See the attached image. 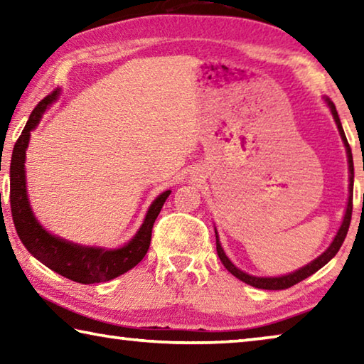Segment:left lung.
Listing matches in <instances>:
<instances>
[{"label":"left lung","mask_w":364,"mask_h":364,"mask_svg":"<svg viewBox=\"0 0 364 364\" xmlns=\"http://www.w3.org/2000/svg\"><path fill=\"white\" fill-rule=\"evenodd\" d=\"M329 104L331 107V112L334 115V120L337 123V128L338 132H341V136L343 139V144L347 147V154H348V167H350V197H348V205H347V210H345V217H343V223L341 226V230H338L337 236L334 237V241L329 245V249L324 252L323 255H319L316 260H313L311 263H308L306 267L300 268L299 271H295V273L291 274H286V276H281V278H255V276H250L247 273H244L239 268L234 267V264L230 262V258L225 255L223 249H221V244H220V239H218V234L215 231V236H217V254L220 257L221 263L225 264V268L230 271L231 274L236 276L237 279L244 281L245 284H250L254 287L258 289H267V291H282V289H289L297 284V282L306 279L308 276H311L313 273H316L319 268H323L326 263H328L332 257H334L338 249L342 247V244L345 241V237H347V232H348V226H350V221H352V212H353V157H352V149H350V144L347 138H345V133H343V128H342V123L341 119H338L337 115V110L334 102L331 100H326Z\"/></svg>","instance_id":"left-lung-1"}]
</instances>
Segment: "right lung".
I'll return each instance as SVG.
<instances>
[{"label":"right lung","mask_w":364,"mask_h":364,"mask_svg":"<svg viewBox=\"0 0 364 364\" xmlns=\"http://www.w3.org/2000/svg\"><path fill=\"white\" fill-rule=\"evenodd\" d=\"M59 91H53L45 100H41L30 114V119L23 128L19 139L16 141L14 151L11 157V213L14 220L17 236L26 245V249L36 260L46 264L49 269L56 271L64 278H69L80 284H95V282H106L117 278L128 269L136 267L147 254L151 245L154 221L162 210L164 202L167 200L171 191H165L152 202L149 212L146 215L143 226L139 228L136 236L130 242L117 250H104L93 247H82V245L70 244L63 239L54 237L43 230L38 221L35 220L32 208H30L26 189V149L28 146L30 132L38 125L41 114L45 109L56 100Z\"/></svg>","instance_id":"right-lung-1"}]
</instances>
